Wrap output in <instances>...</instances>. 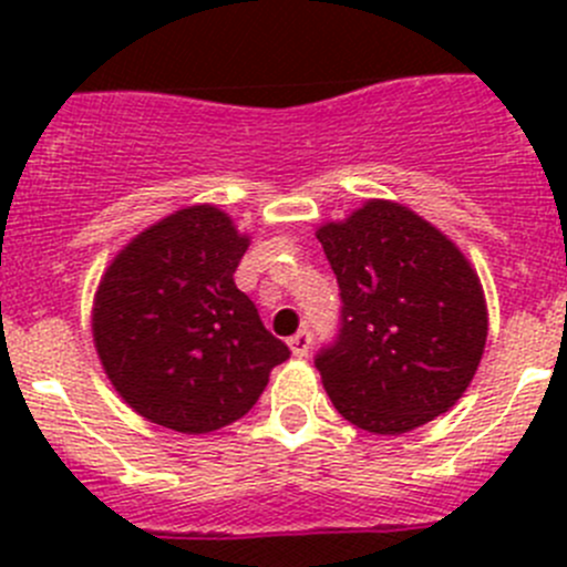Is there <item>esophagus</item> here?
Returning a JSON list of instances; mask_svg holds the SVG:
<instances>
[{"label": "esophagus", "instance_id": "34e87169", "mask_svg": "<svg viewBox=\"0 0 567 567\" xmlns=\"http://www.w3.org/2000/svg\"><path fill=\"white\" fill-rule=\"evenodd\" d=\"M288 346H290V351H293V357L305 359L307 351H310V346H312V334H310V331H307V329L299 331V334L290 337Z\"/></svg>", "mask_w": 567, "mask_h": 567}]
</instances>
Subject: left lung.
Listing matches in <instances>:
<instances>
[{
  "label": "left lung",
  "mask_w": 567,
  "mask_h": 567,
  "mask_svg": "<svg viewBox=\"0 0 567 567\" xmlns=\"http://www.w3.org/2000/svg\"><path fill=\"white\" fill-rule=\"evenodd\" d=\"M342 299L337 342L316 359L334 409L398 436L453 409L488 337L483 285L442 230L392 199L318 227Z\"/></svg>",
  "instance_id": "8db88e82"
}]
</instances>
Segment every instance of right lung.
<instances>
[{"label": "right lung", "mask_w": 567, "mask_h": 567, "mask_svg": "<svg viewBox=\"0 0 567 567\" xmlns=\"http://www.w3.org/2000/svg\"><path fill=\"white\" fill-rule=\"evenodd\" d=\"M249 236L216 205H186L114 255L93 301L104 373L140 416L210 433L257 403L288 346L236 288Z\"/></svg>", "instance_id": "add662e5"}]
</instances>
